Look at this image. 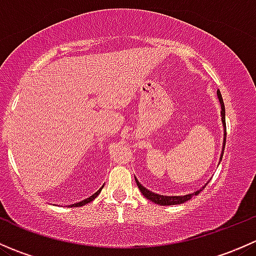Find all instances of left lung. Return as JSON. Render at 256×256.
I'll return each mask as SVG.
<instances>
[{"instance_id": "8db88e82", "label": "left lung", "mask_w": 256, "mask_h": 256, "mask_svg": "<svg viewBox=\"0 0 256 256\" xmlns=\"http://www.w3.org/2000/svg\"><path fill=\"white\" fill-rule=\"evenodd\" d=\"M216 94H218V98H219V102H220V105H222V121H223V125H224V131H226V134H224V144H223V151H222V156H220V160L222 157H223V154H224V148H226V108H224V102H223V98H222V94L220 92H216ZM136 180V177H135ZM136 183H138V187L140 188L141 193L144 196V197L147 198V200H152L154 203H156V204H160V206H174V204H182V203L187 202V200H190V198L193 197V196H197L198 193L200 192V190H197V192L194 193H190V194H186V196H172V197H170V196H161V194H156V193L151 192V190H146V188L144 187L142 184H141L140 182H138V180H136ZM204 188V187H203Z\"/></svg>"}]
</instances>
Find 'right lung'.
Wrapping results in <instances>:
<instances>
[{"mask_svg": "<svg viewBox=\"0 0 256 256\" xmlns=\"http://www.w3.org/2000/svg\"><path fill=\"white\" fill-rule=\"evenodd\" d=\"M102 187H104V186H102ZM102 188H100V190H98V192H96V193H94V194H92V196H90V197H89V198H86V200H82V202H78V203H76V204H72V206H70V207H82V206H85V204H86V203H90V202H92V200H95V198H96V197H98V194H99V193H100V192H102Z\"/></svg>", "mask_w": 256, "mask_h": 256, "instance_id": "add662e5", "label": "right lung"}]
</instances>
